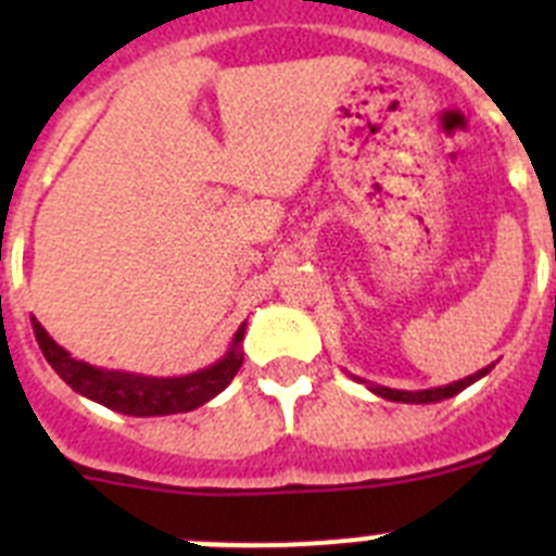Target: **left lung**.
<instances>
[{
  "label": "left lung",
  "instance_id": "1",
  "mask_svg": "<svg viewBox=\"0 0 556 556\" xmlns=\"http://www.w3.org/2000/svg\"><path fill=\"white\" fill-rule=\"evenodd\" d=\"M493 370V365L490 367H481L479 372H473V376L468 378H459V381H454V384H445V387H431V390H390V387H376L370 384V390L376 392V395L387 397V401H397V404H437V401H445V397H454L456 392H462L465 387H470L473 381H479L481 376H488V372Z\"/></svg>",
  "mask_w": 556,
  "mask_h": 556
}]
</instances>
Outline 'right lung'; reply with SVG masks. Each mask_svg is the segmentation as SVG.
<instances>
[{"label":"right lung","instance_id":"obj_1","mask_svg":"<svg viewBox=\"0 0 556 556\" xmlns=\"http://www.w3.org/2000/svg\"><path fill=\"white\" fill-rule=\"evenodd\" d=\"M33 331H36L38 345H41L43 358H47L52 370L66 381L68 387L80 395L91 397L97 404L108 406L113 412L132 417H155V415H178V412H191L211 401L214 395L225 390L233 381L244 362L242 339L244 326H239L230 351L211 367H203L189 376L175 378H152L136 376V372L122 370H102V367L86 365L75 358L68 351H63L55 339L43 331L41 323L33 317Z\"/></svg>","mask_w":556,"mask_h":556}]
</instances>
